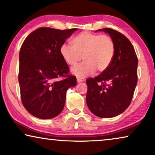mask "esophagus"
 Instances as JSON below:
<instances>
[{
    "instance_id": "esophagus-1",
    "label": "esophagus",
    "mask_w": 155,
    "mask_h": 155,
    "mask_svg": "<svg viewBox=\"0 0 155 155\" xmlns=\"http://www.w3.org/2000/svg\"><path fill=\"white\" fill-rule=\"evenodd\" d=\"M77 81H78V82H82L84 81V78H82L80 77H77Z\"/></svg>"
}]
</instances>
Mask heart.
<instances>
[{
    "label": "heart",
    "mask_w": 155,
    "mask_h": 155,
    "mask_svg": "<svg viewBox=\"0 0 155 155\" xmlns=\"http://www.w3.org/2000/svg\"><path fill=\"white\" fill-rule=\"evenodd\" d=\"M72 44L63 43L60 47L61 56L69 65H75L71 72L83 78L96 71L104 72L110 66L115 56L116 46L109 35H97L84 31L72 40Z\"/></svg>",
    "instance_id": "obj_1"
}]
</instances>
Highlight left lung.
Listing matches in <instances>:
<instances>
[{
	"instance_id": "left-lung-1",
	"label": "left lung",
	"mask_w": 155,
	"mask_h": 155,
	"mask_svg": "<svg viewBox=\"0 0 155 155\" xmlns=\"http://www.w3.org/2000/svg\"><path fill=\"white\" fill-rule=\"evenodd\" d=\"M108 33L116 46L110 66L94 78L86 80V102L89 109L100 118H111L130 105L137 82V55L126 36L115 29H99Z\"/></svg>"
}]
</instances>
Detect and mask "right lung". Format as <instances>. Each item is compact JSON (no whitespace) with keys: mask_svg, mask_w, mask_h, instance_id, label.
<instances>
[{"mask_svg":"<svg viewBox=\"0 0 155 155\" xmlns=\"http://www.w3.org/2000/svg\"><path fill=\"white\" fill-rule=\"evenodd\" d=\"M76 29L40 27L29 34L21 46V99L35 117L48 119L58 116L64 107L68 89L76 85V77L69 75L68 65L60 54L61 44Z\"/></svg>","mask_w":155,"mask_h":155,"instance_id":"obj_1","label":"right lung"}]
</instances>
